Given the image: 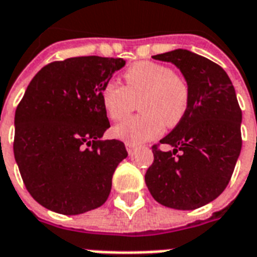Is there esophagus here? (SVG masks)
Wrapping results in <instances>:
<instances>
[{"instance_id": "obj_1", "label": "esophagus", "mask_w": 257, "mask_h": 257, "mask_svg": "<svg viewBox=\"0 0 257 257\" xmlns=\"http://www.w3.org/2000/svg\"><path fill=\"white\" fill-rule=\"evenodd\" d=\"M126 149L128 154H134V151L137 150V146H135V145H131V143H126Z\"/></svg>"}]
</instances>
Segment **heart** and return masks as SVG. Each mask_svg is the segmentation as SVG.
I'll use <instances>...</instances> for the list:
<instances>
[{
	"label": "heart",
	"instance_id": "heart-1",
	"mask_svg": "<svg viewBox=\"0 0 257 257\" xmlns=\"http://www.w3.org/2000/svg\"><path fill=\"white\" fill-rule=\"evenodd\" d=\"M124 87L107 83L101 88L100 100L107 116L112 120L124 118L138 101L142 112L124 119L114 127V135L127 143L146 142L157 138L166 126L181 122L189 106L186 81L166 65L138 61L123 73Z\"/></svg>",
	"mask_w": 257,
	"mask_h": 257
}]
</instances>
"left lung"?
I'll list each match as a JSON object with an SVG mask.
<instances>
[{
	"label": "left lung",
	"instance_id": "left-lung-1",
	"mask_svg": "<svg viewBox=\"0 0 257 257\" xmlns=\"http://www.w3.org/2000/svg\"><path fill=\"white\" fill-rule=\"evenodd\" d=\"M153 59L180 69L189 88V106L181 122L160 141L173 151L153 147L154 162L145 181L161 205L197 209L224 192L241 151V110L236 91L220 65L188 49Z\"/></svg>",
	"mask_w": 257,
	"mask_h": 257
}]
</instances>
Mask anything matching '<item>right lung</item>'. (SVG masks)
Returning a JSON list of instances; mask_svg holds the SVG:
<instances>
[{
  "label": "right lung",
  "instance_id": "right-lung-1",
  "mask_svg": "<svg viewBox=\"0 0 257 257\" xmlns=\"http://www.w3.org/2000/svg\"><path fill=\"white\" fill-rule=\"evenodd\" d=\"M124 64L71 57L45 65L28 85L16 110L13 151L28 192L44 208L73 216L110 196L127 151L120 141H100L110 127L100 92Z\"/></svg>",
  "mask_w": 257,
  "mask_h": 257
}]
</instances>
